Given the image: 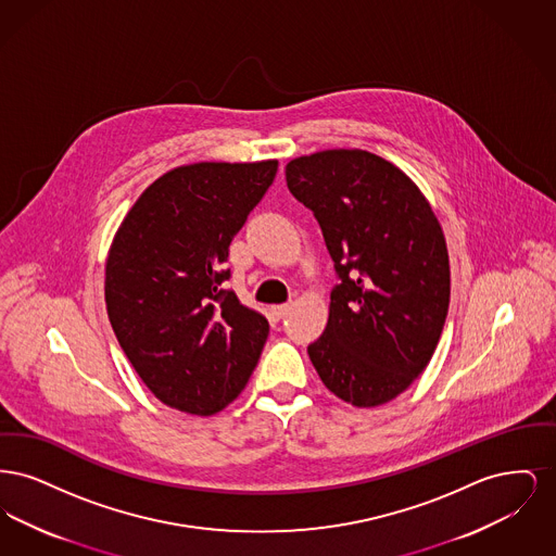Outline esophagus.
<instances>
[{"label":"esophagus","mask_w":556,"mask_h":556,"mask_svg":"<svg viewBox=\"0 0 556 556\" xmlns=\"http://www.w3.org/2000/svg\"><path fill=\"white\" fill-rule=\"evenodd\" d=\"M291 304H277V306H270V317L273 320H279V318L286 317L290 313Z\"/></svg>","instance_id":"1"}]
</instances>
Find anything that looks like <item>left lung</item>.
<instances>
[{
	"label": "left lung",
	"instance_id": "1",
	"mask_svg": "<svg viewBox=\"0 0 556 556\" xmlns=\"http://www.w3.org/2000/svg\"><path fill=\"white\" fill-rule=\"evenodd\" d=\"M336 266L329 320L308 356L329 392L358 408L400 396L429 365L450 304L442 227L392 162L325 150L286 166Z\"/></svg>",
	"mask_w": 556,
	"mask_h": 556
}]
</instances>
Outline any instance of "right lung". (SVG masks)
<instances>
[{
  "mask_svg": "<svg viewBox=\"0 0 556 556\" xmlns=\"http://www.w3.org/2000/svg\"><path fill=\"white\" fill-rule=\"evenodd\" d=\"M277 160L195 162L148 187L112 239L106 308L116 340L150 392L208 417L245 388L268 320L223 283L231 239L263 200Z\"/></svg>",
  "mask_w": 556,
  "mask_h": 556,
  "instance_id": "right-lung-1",
  "label": "right lung"
}]
</instances>
